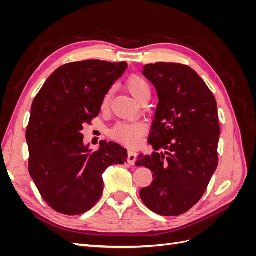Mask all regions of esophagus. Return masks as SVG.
I'll return each instance as SVG.
<instances>
[{
  "mask_svg": "<svg viewBox=\"0 0 256 256\" xmlns=\"http://www.w3.org/2000/svg\"><path fill=\"white\" fill-rule=\"evenodd\" d=\"M136 154L134 150H128V162L130 164H136Z\"/></svg>",
  "mask_w": 256,
  "mask_h": 256,
  "instance_id": "esophagus-1",
  "label": "esophagus"
}]
</instances>
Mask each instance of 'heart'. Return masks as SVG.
Listing matches in <instances>:
<instances>
[{
	"mask_svg": "<svg viewBox=\"0 0 256 256\" xmlns=\"http://www.w3.org/2000/svg\"><path fill=\"white\" fill-rule=\"evenodd\" d=\"M126 88L131 95L134 96L138 102H142L143 99H150V85L147 82L144 76L140 74L130 76L126 82ZM112 95V88L106 92L102 98V108L106 109L110 104V99ZM146 132V126L143 122H118L111 129V136L115 140L120 141L124 144L129 146H136L141 141V138Z\"/></svg>",
	"mask_w": 256,
	"mask_h": 256,
	"instance_id": "b5f03b06",
	"label": "heart"
}]
</instances>
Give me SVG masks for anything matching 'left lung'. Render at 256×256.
Returning a JSON list of instances; mask_svg holds the SVG:
<instances>
[{
	"label": "left lung",
	"mask_w": 256,
	"mask_h": 256,
	"mask_svg": "<svg viewBox=\"0 0 256 256\" xmlns=\"http://www.w3.org/2000/svg\"><path fill=\"white\" fill-rule=\"evenodd\" d=\"M143 74L156 88L159 104L148 138L154 152L140 154L136 162L154 173L152 182L141 189L140 196L154 212L180 216L203 196L218 166L216 102L187 65L148 64Z\"/></svg>",
	"instance_id": "left-lung-1"
}]
</instances>
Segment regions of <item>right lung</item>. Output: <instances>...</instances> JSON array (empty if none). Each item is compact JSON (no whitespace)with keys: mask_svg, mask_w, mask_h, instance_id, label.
<instances>
[{"mask_svg":"<svg viewBox=\"0 0 256 256\" xmlns=\"http://www.w3.org/2000/svg\"><path fill=\"white\" fill-rule=\"evenodd\" d=\"M127 67L126 62L99 60L65 64L34 99L26 134L28 172L44 202L60 214L90 210L102 194L106 168L127 161V150L115 142L102 141L92 152L81 132Z\"/></svg>","mask_w":256,"mask_h":256,"instance_id":"add662e5","label":"right lung"}]
</instances>
